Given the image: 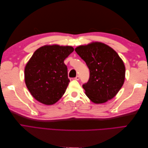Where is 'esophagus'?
<instances>
[{
    "label": "esophagus",
    "mask_w": 148,
    "mask_h": 148,
    "mask_svg": "<svg viewBox=\"0 0 148 148\" xmlns=\"http://www.w3.org/2000/svg\"><path fill=\"white\" fill-rule=\"evenodd\" d=\"M75 79H76V80H79V77L78 75H77V77H76L75 78Z\"/></svg>",
    "instance_id": "1"
}]
</instances>
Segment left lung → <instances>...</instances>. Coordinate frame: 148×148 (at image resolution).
Segmentation results:
<instances>
[{
    "mask_svg": "<svg viewBox=\"0 0 148 148\" xmlns=\"http://www.w3.org/2000/svg\"><path fill=\"white\" fill-rule=\"evenodd\" d=\"M75 51L90 72L88 82L83 84L89 99L96 104L112 99L123 86L125 77V67L118 53L99 42L79 46Z\"/></svg>",
    "mask_w": 148,
    "mask_h": 148,
    "instance_id": "obj_1",
    "label": "left lung"
}]
</instances>
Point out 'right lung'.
Here are the masks:
<instances>
[{
	"mask_svg": "<svg viewBox=\"0 0 148 148\" xmlns=\"http://www.w3.org/2000/svg\"><path fill=\"white\" fill-rule=\"evenodd\" d=\"M73 51L71 46L52 45L34 52L25 66V81L34 99L52 105L64 95L70 82L64 60Z\"/></svg>",
	"mask_w": 148,
	"mask_h": 148,
	"instance_id": "obj_1",
	"label": "right lung"
}]
</instances>
